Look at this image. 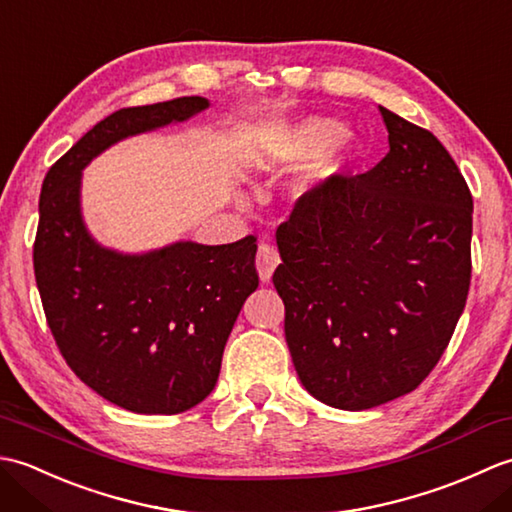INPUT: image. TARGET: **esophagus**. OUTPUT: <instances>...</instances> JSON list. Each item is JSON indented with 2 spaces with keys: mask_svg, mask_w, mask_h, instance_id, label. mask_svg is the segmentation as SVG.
Returning <instances> with one entry per match:
<instances>
[{
  "mask_svg": "<svg viewBox=\"0 0 512 512\" xmlns=\"http://www.w3.org/2000/svg\"><path fill=\"white\" fill-rule=\"evenodd\" d=\"M279 262H281V257H279L277 246H273L270 242H262L257 246L255 264H257V273H259V277H262V281H268L270 277H273Z\"/></svg>",
  "mask_w": 512,
  "mask_h": 512,
  "instance_id": "34e87169",
  "label": "esophagus"
}]
</instances>
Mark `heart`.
Listing matches in <instances>:
<instances>
[{
    "label": "heart",
    "mask_w": 512,
    "mask_h": 512,
    "mask_svg": "<svg viewBox=\"0 0 512 512\" xmlns=\"http://www.w3.org/2000/svg\"><path fill=\"white\" fill-rule=\"evenodd\" d=\"M347 143L345 127L334 118L312 116L299 123L277 127L268 136V154L281 165H299L306 158L321 154V173H332Z\"/></svg>",
    "instance_id": "1"
}]
</instances>
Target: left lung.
Instances as JSON below:
<instances>
[{"label": "left lung", "mask_w": 512, "mask_h": 512, "mask_svg": "<svg viewBox=\"0 0 512 512\" xmlns=\"http://www.w3.org/2000/svg\"><path fill=\"white\" fill-rule=\"evenodd\" d=\"M380 114L387 156L303 193L277 228L292 363L314 398L347 411L431 374L471 286L469 184L429 129Z\"/></svg>", "instance_id": "8db88e82"}]
</instances>
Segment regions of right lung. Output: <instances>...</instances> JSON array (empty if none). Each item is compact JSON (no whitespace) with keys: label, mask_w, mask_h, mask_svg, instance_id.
Masks as SVG:
<instances>
[{"label":"right lung","mask_w":512,"mask_h":512,"mask_svg":"<svg viewBox=\"0 0 512 512\" xmlns=\"http://www.w3.org/2000/svg\"><path fill=\"white\" fill-rule=\"evenodd\" d=\"M206 107L202 96L123 107L96 123L43 178L32 262L48 328L85 385L134 413L171 416L211 394L228 334L259 286L257 237L114 253L85 231L81 171L121 138L187 121Z\"/></svg>","instance_id":"add662e5"}]
</instances>
